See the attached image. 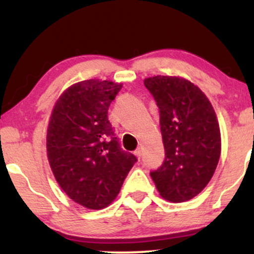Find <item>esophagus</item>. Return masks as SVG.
Returning a JSON list of instances; mask_svg holds the SVG:
<instances>
[{"instance_id": "esophagus-1", "label": "esophagus", "mask_w": 254, "mask_h": 254, "mask_svg": "<svg viewBox=\"0 0 254 254\" xmlns=\"http://www.w3.org/2000/svg\"><path fill=\"white\" fill-rule=\"evenodd\" d=\"M135 155L137 156V159H141V155H142V151H141V148H137L135 150Z\"/></svg>"}]
</instances>
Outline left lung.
Listing matches in <instances>:
<instances>
[{"instance_id": "1", "label": "left lung", "mask_w": 254, "mask_h": 254, "mask_svg": "<svg viewBox=\"0 0 254 254\" xmlns=\"http://www.w3.org/2000/svg\"><path fill=\"white\" fill-rule=\"evenodd\" d=\"M156 101L165 160L150 172L160 196L186 202L208 185L221 154V133L210 101L190 81L176 76L145 78Z\"/></svg>"}]
</instances>
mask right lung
Instances as JSON below:
<instances>
[{"label":"right lung","instance_id":"obj_1","mask_svg":"<svg viewBox=\"0 0 254 254\" xmlns=\"http://www.w3.org/2000/svg\"><path fill=\"white\" fill-rule=\"evenodd\" d=\"M121 83L87 80L61 95L49 122L46 148L62 190L88 209L106 208L117 197L133 154L122 149L107 111Z\"/></svg>","mask_w":254,"mask_h":254}]
</instances>
